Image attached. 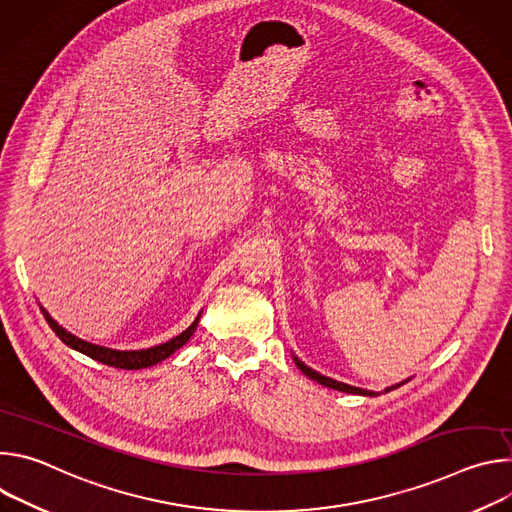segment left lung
<instances>
[{
	"label": "left lung",
	"instance_id": "1",
	"mask_svg": "<svg viewBox=\"0 0 512 512\" xmlns=\"http://www.w3.org/2000/svg\"><path fill=\"white\" fill-rule=\"evenodd\" d=\"M294 362L298 364V369L306 375V377H310L312 381H316V383H320V385H324V387H328V389H336V391H342V393H352V395H367V397H377L379 393H375V391H367V389H360V387H352V385H346V383H340V381H334V379H330V377H324V375H320V373H316L314 369H310V367H306V364L298 358V356H294ZM403 383H399V385H393V387H387L385 389V393H389V391H393V389H397V387H401Z\"/></svg>",
	"mask_w": 512,
	"mask_h": 512
}]
</instances>
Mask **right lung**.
<instances>
[{"label":"right lung","instance_id":"obj_1","mask_svg":"<svg viewBox=\"0 0 512 512\" xmlns=\"http://www.w3.org/2000/svg\"><path fill=\"white\" fill-rule=\"evenodd\" d=\"M48 326L56 332V336L70 348H75L87 356H91L93 360H99L103 364H109V367H115V369H125V371H137V369H148L152 367V364H158L162 362L164 358H168L170 354H174L178 348H182L190 336L194 334L196 326H198V320H200V314L198 318L178 336H174L172 340L164 342V344H158V346H152V348H143V350H113V348H105V346H99V344H91L83 338H77L75 334L66 332L62 326L56 324V320H52V316L40 308Z\"/></svg>","mask_w":512,"mask_h":512}]
</instances>
